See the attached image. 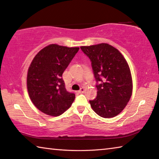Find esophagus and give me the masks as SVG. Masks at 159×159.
Instances as JSON below:
<instances>
[{
	"mask_svg": "<svg viewBox=\"0 0 159 159\" xmlns=\"http://www.w3.org/2000/svg\"><path fill=\"white\" fill-rule=\"evenodd\" d=\"M84 91H85V89H84V87H82V88H81V89H80L79 90V92H79L80 93H82L84 92Z\"/></svg>",
	"mask_w": 159,
	"mask_h": 159,
	"instance_id": "esophagus-1",
	"label": "esophagus"
}]
</instances>
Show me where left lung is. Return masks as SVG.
I'll return each instance as SVG.
<instances>
[{
	"label": "left lung",
	"mask_w": 159,
	"mask_h": 159,
	"mask_svg": "<svg viewBox=\"0 0 159 159\" xmlns=\"http://www.w3.org/2000/svg\"><path fill=\"white\" fill-rule=\"evenodd\" d=\"M80 48L90 59L97 82V96L89 101L91 106L102 118L116 116L127 106L132 92L131 72L126 60L108 43Z\"/></svg>",
	"instance_id": "obj_1"
}]
</instances>
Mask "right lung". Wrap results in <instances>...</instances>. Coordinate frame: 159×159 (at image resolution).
<instances>
[{
  "label": "right lung",
  "instance_id": "1",
  "mask_svg": "<svg viewBox=\"0 0 159 159\" xmlns=\"http://www.w3.org/2000/svg\"><path fill=\"white\" fill-rule=\"evenodd\" d=\"M79 49L51 44L34 58L27 72V90L34 105L43 113L58 116L73 103L75 94L67 91L62 75Z\"/></svg>",
  "mask_w": 159,
  "mask_h": 159
}]
</instances>
